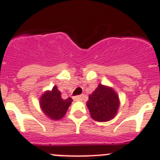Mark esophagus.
<instances>
[{
  "instance_id": "obj_1",
  "label": "esophagus",
  "mask_w": 160,
  "mask_h": 160,
  "mask_svg": "<svg viewBox=\"0 0 160 160\" xmlns=\"http://www.w3.org/2000/svg\"><path fill=\"white\" fill-rule=\"evenodd\" d=\"M84 99V95L81 94V95H77L73 97V100L74 101H82Z\"/></svg>"
}]
</instances>
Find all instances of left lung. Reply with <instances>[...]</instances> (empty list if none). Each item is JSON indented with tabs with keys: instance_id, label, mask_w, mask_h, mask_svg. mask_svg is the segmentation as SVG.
I'll return each instance as SVG.
<instances>
[{
	"instance_id": "8db88e82",
	"label": "left lung",
	"mask_w": 160,
	"mask_h": 160,
	"mask_svg": "<svg viewBox=\"0 0 160 160\" xmlns=\"http://www.w3.org/2000/svg\"><path fill=\"white\" fill-rule=\"evenodd\" d=\"M87 105L92 118L98 122H106L115 116L119 101L113 89L99 84L89 96Z\"/></svg>"
}]
</instances>
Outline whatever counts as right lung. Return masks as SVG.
Segmentation results:
<instances>
[{
	"label": "right lung",
	"instance_id": "obj_1",
	"mask_svg": "<svg viewBox=\"0 0 160 160\" xmlns=\"http://www.w3.org/2000/svg\"><path fill=\"white\" fill-rule=\"evenodd\" d=\"M72 101L71 98L63 99L57 87H53L51 91H47L42 96L40 105L46 115L58 120L64 116Z\"/></svg>",
	"mask_w": 160,
	"mask_h": 160
}]
</instances>
